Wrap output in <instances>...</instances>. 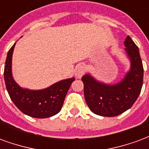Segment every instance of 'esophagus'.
<instances>
[{
  "label": "esophagus",
  "mask_w": 149,
  "mask_h": 149,
  "mask_svg": "<svg viewBox=\"0 0 149 149\" xmlns=\"http://www.w3.org/2000/svg\"><path fill=\"white\" fill-rule=\"evenodd\" d=\"M86 68L84 67V65H79L76 68V71H75V76L77 78H81L82 76L84 74Z\"/></svg>",
  "instance_id": "obj_1"
}]
</instances>
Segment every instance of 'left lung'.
<instances>
[{
  "label": "left lung",
  "instance_id": "left-lung-1",
  "mask_svg": "<svg viewBox=\"0 0 149 149\" xmlns=\"http://www.w3.org/2000/svg\"><path fill=\"white\" fill-rule=\"evenodd\" d=\"M124 45L130 67L119 82L107 84L89 72L81 78L85 101L97 115L107 117L120 115L133 105L141 93L144 68L139 49L129 36L126 37Z\"/></svg>",
  "mask_w": 149,
  "mask_h": 149
}]
</instances>
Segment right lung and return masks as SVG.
<instances>
[{"instance_id": "1", "label": "right lung", "mask_w": 149, "mask_h": 149, "mask_svg": "<svg viewBox=\"0 0 149 149\" xmlns=\"http://www.w3.org/2000/svg\"><path fill=\"white\" fill-rule=\"evenodd\" d=\"M15 43L6 57L4 71L5 86L12 101L24 114L34 118H47L57 114L64 103L74 77L57 81L42 89H29L15 81L12 72V60Z\"/></svg>"}]
</instances>
